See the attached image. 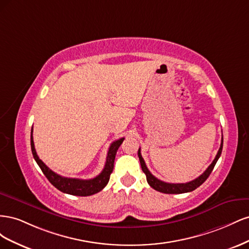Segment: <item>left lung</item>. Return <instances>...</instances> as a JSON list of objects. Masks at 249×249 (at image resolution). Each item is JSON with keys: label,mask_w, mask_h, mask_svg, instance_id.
Here are the masks:
<instances>
[{"label": "left lung", "mask_w": 249, "mask_h": 249, "mask_svg": "<svg viewBox=\"0 0 249 249\" xmlns=\"http://www.w3.org/2000/svg\"><path fill=\"white\" fill-rule=\"evenodd\" d=\"M222 146H223V137L221 139V144H220V147H219V150H218V153L215 157L214 161L211 163L210 166L206 169V171L202 173L201 176H199L198 178H196L195 179L191 180V182H188V183H185V184H171V183H165L163 182V180H160L159 178H157L156 177H154L152 173H150V171L147 169L146 165H145V162L144 160H143V158L141 156V153H140V148L138 149V157H139V161H140V164H141V168H142V171L145 173L146 176V180L148 185L154 188L155 190L159 191V192H162V193H166V194H179V193H186V192H191L193 190L196 189V188H198L205 180L209 178V176L211 175V172H212V170L214 169V166L215 164L217 163L218 159H219V157L221 155V152H222Z\"/></svg>", "instance_id": "8db88e82"}]
</instances>
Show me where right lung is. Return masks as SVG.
Returning a JSON list of instances; mask_svg holds the SVG:
<instances>
[{
	"label": "right lung",
	"instance_id": "obj_1",
	"mask_svg": "<svg viewBox=\"0 0 249 249\" xmlns=\"http://www.w3.org/2000/svg\"><path fill=\"white\" fill-rule=\"evenodd\" d=\"M32 131H33V127H32ZM32 131H31V149H32L34 159L36 163L38 164V166L43 172V175L46 176L47 178L50 180V183L54 187H56L58 190H60L63 193L77 195V196H89V195H92L102 191L104 188L107 186L110 179V175L113 171V168H114V160H115L117 149L120 146V144L123 143V141L124 140V138H120L111 143L108 150L106 164H105V167L99 176L91 179H80V178H64L57 175L56 172L51 170L47 165L39 159V157L37 156V153L35 150Z\"/></svg>",
	"mask_w": 249,
	"mask_h": 249
}]
</instances>
